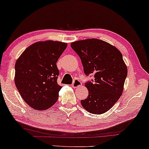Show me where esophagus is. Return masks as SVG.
Here are the masks:
<instances>
[{"label": "esophagus", "mask_w": 149, "mask_h": 149, "mask_svg": "<svg viewBox=\"0 0 149 149\" xmlns=\"http://www.w3.org/2000/svg\"><path fill=\"white\" fill-rule=\"evenodd\" d=\"M81 85H82V83H81V81L78 80V79H75V80L73 81L72 84V87H74V88H77V87H81Z\"/></svg>", "instance_id": "34e87169"}]
</instances>
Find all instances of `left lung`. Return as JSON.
<instances>
[{
    "mask_svg": "<svg viewBox=\"0 0 149 149\" xmlns=\"http://www.w3.org/2000/svg\"><path fill=\"white\" fill-rule=\"evenodd\" d=\"M70 46L80 57L85 74H94V80L85 83L89 95L81 101V105L95 115L106 113L123 93L127 68L121 53L109 42L97 38L77 40Z\"/></svg>",
    "mask_w": 149,
    "mask_h": 149,
    "instance_id": "left-lung-1",
    "label": "left lung"
}]
</instances>
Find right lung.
Returning <instances> with one entry per match:
<instances>
[{"instance_id":"obj_1","label":"right lung","mask_w":149,"mask_h":149,"mask_svg":"<svg viewBox=\"0 0 149 149\" xmlns=\"http://www.w3.org/2000/svg\"><path fill=\"white\" fill-rule=\"evenodd\" d=\"M67 43L54 40L36 42L16 61L15 84L26 104L34 109H49L58 99L62 87L57 83V61Z\"/></svg>"}]
</instances>
